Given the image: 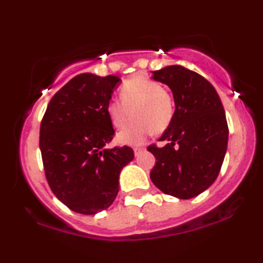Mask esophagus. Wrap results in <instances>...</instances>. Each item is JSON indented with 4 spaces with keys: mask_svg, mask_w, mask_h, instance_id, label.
Wrapping results in <instances>:
<instances>
[{
    "mask_svg": "<svg viewBox=\"0 0 263 263\" xmlns=\"http://www.w3.org/2000/svg\"><path fill=\"white\" fill-rule=\"evenodd\" d=\"M134 151H135V155L138 156L142 152V151H143V147H135Z\"/></svg>",
    "mask_w": 263,
    "mask_h": 263,
    "instance_id": "34e87169",
    "label": "esophagus"
}]
</instances>
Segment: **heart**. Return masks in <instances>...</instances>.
<instances>
[{"mask_svg":"<svg viewBox=\"0 0 263 263\" xmlns=\"http://www.w3.org/2000/svg\"><path fill=\"white\" fill-rule=\"evenodd\" d=\"M120 100H111L106 111L115 128H123L132 120L128 127L120 132L121 143L140 144L153 131L163 132L171 125L174 116V100L172 93L158 81L136 75L122 84Z\"/></svg>","mask_w":263,"mask_h":263,"instance_id":"1","label":"heart"}]
</instances>
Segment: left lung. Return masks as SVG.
Returning <instances> with one entry per match:
<instances>
[{
  "mask_svg": "<svg viewBox=\"0 0 263 263\" xmlns=\"http://www.w3.org/2000/svg\"><path fill=\"white\" fill-rule=\"evenodd\" d=\"M173 92L176 110L159 141L147 149L157 162L151 179L165 194L190 199L218 178L228 148L229 127L218 92L205 78L182 65L151 71Z\"/></svg>",
  "mask_w": 263,
  "mask_h": 263,
  "instance_id": "left-lung-1",
  "label": "left lung"
}]
</instances>
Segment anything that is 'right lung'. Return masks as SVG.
Returning a JSON list of instances; mask_svg holds the SVG:
<instances>
[{"label": "right lung", "instance_id": "right-lung-1", "mask_svg": "<svg viewBox=\"0 0 263 263\" xmlns=\"http://www.w3.org/2000/svg\"><path fill=\"white\" fill-rule=\"evenodd\" d=\"M119 81L115 75H77L53 96L42 119L45 178L54 195L75 213L107 209L119 193L120 172L135 157L128 146L105 148L115 134L106 107Z\"/></svg>", "mask_w": 263, "mask_h": 263}]
</instances>
